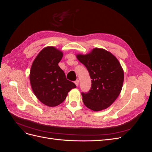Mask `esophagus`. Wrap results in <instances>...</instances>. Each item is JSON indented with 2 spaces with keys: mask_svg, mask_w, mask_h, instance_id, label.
<instances>
[{
  "mask_svg": "<svg viewBox=\"0 0 152 152\" xmlns=\"http://www.w3.org/2000/svg\"><path fill=\"white\" fill-rule=\"evenodd\" d=\"M79 80H78V79H77V80L75 81V85H76L77 86H79Z\"/></svg>",
  "mask_w": 152,
  "mask_h": 152,
  "instance_id": "obj_1",
  "label": "esophagus"
}]
</instances>
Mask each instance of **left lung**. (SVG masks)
<instances>
[{"label":"left lung","mask_w":152,"mask_h":152,"mask_svg":"<svg viewBox=\"0 0 152 152\" xmlns=\"http://www.w3.org/2000/svg\"><path fill=\"white\" fill-rule=\"evenodd\" d=\"M77 58L86 67L92 79L91 89L82 93L84 104L93 111L107 108L122 88L124 71L120 63L111 53L99 48L87 54H77Z\"/></svg>","instance_id":"1"}]
</instances>
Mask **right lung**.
I'll return each mask as SVG.
<instances>
[{
  "instance_id": "add662e5",
  "label": "right lung",
  "mask_w": 152,
  "mask_h": 152,
  "mask_svg": "<svg viewBox=\"0 0 152 152\" xmlns=\"http://www.w3.org/2000/svg\"><path fill=\"white\" fill-rule=\"evenodd\" d=\"M63 53L54 47L44 48L37 56L31 67L30 80L36 97L48 107H56L64 102L68 93L75 88L66 79L58 66Z\"/></svg>"
}]
</instances>
